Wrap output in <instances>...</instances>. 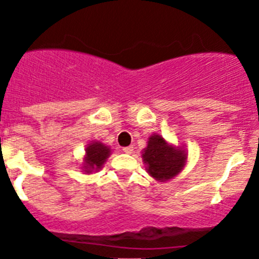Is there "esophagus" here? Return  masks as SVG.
Segmentation results:
<instances>
[{
	"label": "esophagus",
	"instance_id": "1",
	"mask_svg": "<svg viewBox=\"0 0 259 259\" xmlns=\"http://www.w3.org/2000/svg\"><path fill=\"white\" fill-rule=\"evenodd\" d=\"M122 152L126 154H132L133 152H134V147L129 146V147H125V148H122Z\"/></svg>",
	"mask_w": 259,
	"mask_h": 259
}]
</instances>
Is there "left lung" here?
Wrapping results in <instances>:
<instances>
[{
  "instance_id": "obj_1",
  "label": "left lung",
  "mask_w": 259,
  "mask_h": 259,
  "mask_svg": "<svg viewBox=\"0 0 259 259\" xmlns=\"http://www.w3.org/2000/svg\"><path fill=\"white\" fill-rule=\"evenodd\" d=\"M146 170L157 181H167L183 171L188 159L184 148L175 147L163 139L162 135L149 137L148 144L142 152Z\"/></svg>"
}]
</instances>
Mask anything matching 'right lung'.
Listing matches in <instances>:
<instances>
[{
    "label": "right lung",
    "mask_w": 259,
    "mask_h": 259,
    "mask_svg": "<svg viewBox=\"0 0 259 259\" xmlns=\"http://www.w3.org/2000/svg\"><path fill=\"white\" fill-rule=\"evenodd\" d=\"M111 149L101 142H92L87 146L85 156L83 158L81 170L85 174H92L100 171L105 165L106 159L110 157Z\"/></svg>",
    "instance_id": "add662e5"
}]
</instances>
